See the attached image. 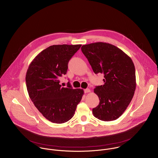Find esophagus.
I'll return each instance as SVG.
<instances>
[{
  "label": "esophagus",
  "mask_w": 158,
  "mask_h": 158,
  "mask_svg": "<svg viewBox=\"0 0 158 158\" xmlns=\"http://www.w3.org/2000/svg\"><path fill=\"white\" fill-rule=\"evenodd\" d=\"M90 92H91V90L89 89H85V93H90Z\"/></svg>",
  "instance_id": "obj_1"
}]
</instances>
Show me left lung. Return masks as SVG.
<instances>
[{"mask_svg":"<svg viewBox=\"0 0 158 158\" xmlns=\"http://www.w3.org/2000/svg\"><path fill=\"white\" fill-rule=\"evenodd\" d=\"M81 49L94 72L104 74V85L94 89L100 102L93 109V115L104 121L118 119L129 105L135 90V69L131 58L108 43H93Z\"/></svg>","mask_w":158,"mask_h":158,"instance_id":"8db88e82","label":"left lung"}]
</instances>
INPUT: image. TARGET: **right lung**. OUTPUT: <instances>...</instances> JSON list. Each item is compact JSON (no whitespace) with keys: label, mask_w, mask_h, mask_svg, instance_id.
I'll use <instances>...</instances> for the list:
<instances>
[{"label":"right lung","mask_w":158,"mask_h":158,"mask_svg":"<svg viewBox=\"0 0 158 158\" xmlns=\"http://www.w3.org/2000/svg\"><path fill=\"white\" fill-rule=\"evenodd\" d=\"M81 45H54L39 53L31 62L26 75L29 96L35 107L50 121L61 124L74 115L84 94L69 82L62 87L59 79L67 73L69 60Z\"/></svg>","instance_id":"obj_1"}]
</instances>
